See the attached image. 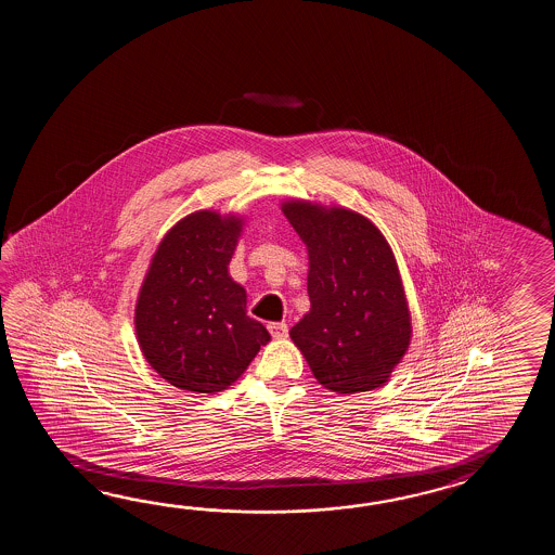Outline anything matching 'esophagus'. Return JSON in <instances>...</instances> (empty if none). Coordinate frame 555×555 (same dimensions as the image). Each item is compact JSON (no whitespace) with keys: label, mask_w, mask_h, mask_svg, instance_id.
Here are the masks:
<instances>
[{"label":"esophagus","mask_w":555,"mask_h":555,"mask_svg":"<svg viewBox=\"0 0 555 555\" xmlns=\"http://www.w3.org/2000/svg\"><path fill=\"white\" fill-rule=\"evenodd\" d=\"M268 330L272 333L273 339H285L287 337V325L285 323H270Z\"/></svg>","instance_id":"esophagus-1"}]
</instances>
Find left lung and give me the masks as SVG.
Returning <instances> with one entry per match:
<instances>
[{
    "label": "left lung",
    "mask_w": 555,
    "mask_h": 555,
    "mask_svg": "<svg viewBox=\"0 0 555 555\" xmlns=\"http://www.w3.org/2000/svg\"><path fill=\"white\" fill-rule=\"evenodd\" d=\"M283 214L309 251V313L289 335L325 389L387 383L411 341V315L387 240L361 214L292 201Z\"/></svg>",
    "instance_id": "1"
}]
</instances>
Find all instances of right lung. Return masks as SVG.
<instances>
[{
	"mask_svg": "<svg viewBox=\"0 0 555 555\" xmlns=\"http://www.w3.org/2000/svg\"><path fill=\"white\" fill-rule=\"evenodd\" d=\"M240 230L234 216L190 214L160 242L142 283L134 315L142 353L178 389L224 390L270 341L228 273Z\"/></svg>",
	"mask_w": 555,
	"mask_h": 555,
	"instance_id": "right-lung-1",
	"label": "right lung"
}]
</instances>
